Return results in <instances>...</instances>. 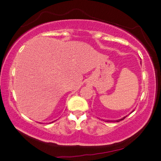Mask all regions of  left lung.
<instances>
[{"label": "left lung", "instance_id": "8db88e82", "mask_svg": "<svg viewBox=\"0 0 161 161\" xmlns=\"http://www.w3.org/2000/svg\"><path fill=\"white\" fill-rule=\"evenodd\" d=\"M125 117H126V116H125ZM125 117H123L122 119H118V120H116V121H115V122H119L120 121H122V120H123L125 118ZM105 122H114V121H109V120H107V121H105Z\"/></svg>", "mask_w": 161, "mask_h": 161}]
</instances>
